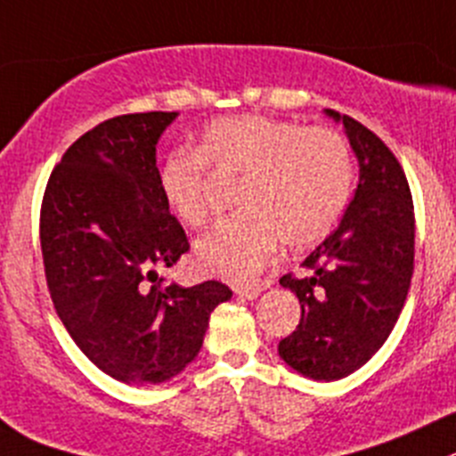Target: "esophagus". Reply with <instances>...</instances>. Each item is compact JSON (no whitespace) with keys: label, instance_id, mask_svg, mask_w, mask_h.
Wrapping results in <instances>:
<instances>
[{"label":"esophagus","instance_id":"obj_1","mask_svg":"<svg viewBox=\"0 0 456 456\" xmlns=\"http://www.w3.org/2000/svg\"><path fill=\"white\" fill-rule=\"evenodd\" d=\"M233 290H236L238 297H245V299H256V297L263 292V286L261 283H256V281H252V283H236V286H233Z\"/></svg>","mask_w":456,"mask_h":456}]
</instances>
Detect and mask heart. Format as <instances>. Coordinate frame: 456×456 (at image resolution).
<instances>
[{
  "mask_svg": "<svg viewBox=\"0 0 456 456\" xmlns=\"http://www.w3.org/2000/svg\"><path fill=\"white\" fill-rule=\"evenodd\" d=\"M207 166L240 180V214L198 240L200 267L248 279L274 254L310 248L333 229L353 186L351 146L342 132L283 118L238 114L208 123L195 151L170 152L159 166L161 198L186 227L216 216Z\"/></svg>",
  "mask_w": 456,
  "mask_h": 456,
  "instance_id": "obj_1",
  "label": "heart"
}]
</instances>
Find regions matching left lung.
Returning <instances> with one entry per match:
<instances>
[{
    "label": "left lung",
    "mask_w": 456,
    "mask_h": 456,
    "mask_svg": "<svg viewBox=\"0 0 456 456\" xmlns=\"http://www.w3.org/2000/svg\"><path fill=\"white\" fill-rule=\"evenodd\" d=\"M342 121L360 184L339 227L304 261L308 274L281 276L301 304L299 326L279 355L314 380H339L371 360L405 305L414 272V202L405 170L378 134Z\"/></svg>",
    "instance_id": "8db88e82"
}]
</instances>
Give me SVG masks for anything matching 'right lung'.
Segmentation results:
<instances>
[{
	"instance_id": "add662e5",
	"label": "right lung",
	"mask_w": 456,
	"mask_h": 456,
	"mask_svg": "<svg viewBox=\"0 0 456 456\" xmlns=\"http://www.w3.org/2000/svg\"><path fill=\"white\" fill-rule=\"evenodd\" d=\"M177 112L121 114L76 139L40 208L53 308L80 351L127 385H157L198 355L220 281L182 288L157 270L189 252L157 184L155 146Z\"/></svg>"
}]
</instances>
